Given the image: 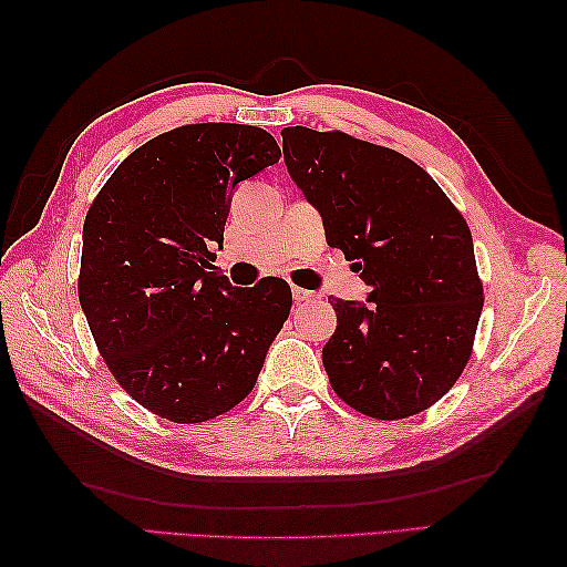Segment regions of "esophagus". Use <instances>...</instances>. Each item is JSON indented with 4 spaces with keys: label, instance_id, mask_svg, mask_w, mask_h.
I'll return each mask as SVG.
<instances>
[{
    "label": "esophagus",
    "instance_id": "1",
    "mask_svg": "<svg viewBox=\"0 0 567 567\" xmlns=\"http://www.w3.org/2000/svg\"><path fill=\"white\" fill-rule=\"evenodd\" d=\"M292 297H295V302H309V299H315L317 295L309 290H302V287H292Z\"/></svg>",
    "mask_w": 567,
    "mask_h": 567
}]
</instances>
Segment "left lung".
I'll return each instance as SVG.
<instances>
[{
    "instance_id": "left-lung-1",
    "label": "left lung",
    "mask_w": 567,
    "mask_h": 567,
    "mask_svg": "<svg viewBox=\"0 0 567 567\" xmlns=\"http://www.w3.org/2000/svg\"><path fill=\"white\" fill-rule=\"evenodd\" d=\"M287 173L370 292L329 297L321 360L333 392L372 419L424 412L473 353L483 282L473 236L424 167L341 131L282 128Z\"/></svg>"
}]
</instances>
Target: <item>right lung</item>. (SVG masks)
<instances>
[{
	"label": "right lung",
	"mask_w": 567,
	"mask_h": 567,
	"mask_svg": "<svg viewBox=\"0 0 567 567\" xmlns=\"http://www.w3.org/2000/svg\"><path fill=\"white\" fill-rule=\"evenodd\" d=\"M280 161L258 126L189 124L116 167L82 226L80 307L116 382L175 424L209 421L256 384L290 317L280 277L209 272L234 189Z\"/></svg>",
	"instance_id": "obj_1"
}]
</instances>
